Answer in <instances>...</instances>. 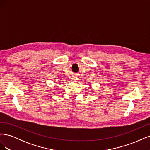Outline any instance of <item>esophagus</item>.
<instances>
[{
	"instance_id": "obj_1",
	"label": "esophagus",
	"mask_w": 150,
	"mask_h": 150,
	"mask_svg": "<svg viewBox=\"0 0 150 150\" xmlns=\"http://www.w3.org/2000/svg\"><path fill=\"white\" fill-rule=\"evenodd\" d=\"M72 79L73 80V81H74V80H76V78H74V77H72Z\"/></svg>"
}]
</instances>
